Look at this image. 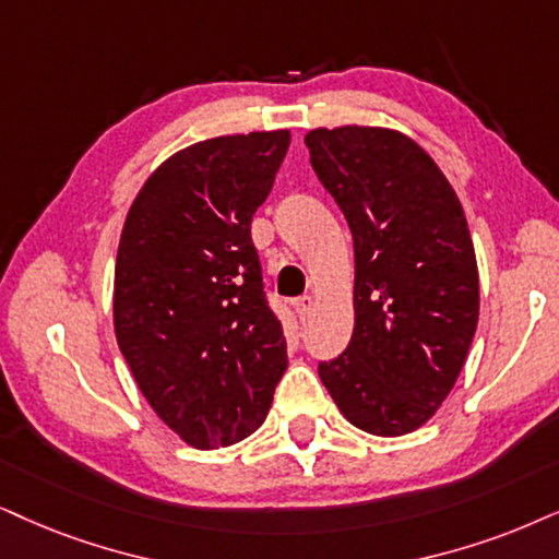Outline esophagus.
I'll return each mask as SVG.
<instances>
[{"mask_svg":"<svg viewBox=\"0 0 559 559\" xmlns=\"http://www.w3.org/2000/svg\"><path fill=\"white\" fill-rule=\"evenodd\" d=\"M294 309H296V314H299V320L307 322L314 312V296H309V294L299 296V299L294 301Z\"/></svg>","mask_w":559,"mask_h":559,"instance_id":"obj_1","label":"esophagus"}]
</instances>
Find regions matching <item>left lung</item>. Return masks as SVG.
<instances>
[{"instance_id":"1","label":"left lung","mask_w":559,"mask_h":559,"mask_svg":"<svg viewBox=\"0 0 559 559\" xmlns=\"http://www.w3.org/2000/svg\"><path fill=\"white\" fill-rule=\"evenodd\" d=\"M304 144L356 252V328L341 356L320 361V379L356 428L409 433L447 400L477 330L464 209L405 133L341 126L309 131Z\"/></svg>"}]
</instances>
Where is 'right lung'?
I'll use <instances>...</instances> for the list:
<instances>
[{
	"label": "right lung",
	"instance_id": "1",
	"mask_svg": "<svg viewBox=\"0 0 559 559\" xmlns=\"http://www.w3.org/2000/svg\"><path fill=\"white\" fill-rule=\"evenodd\" d=\"M288 131L198 141L154 169L116 260L118 348L154 413L195 449L242 441L288 356L250 237Z\"/></svg>",
	"mask_w": 559,
	"mask_h": 559
}]
</instances>
